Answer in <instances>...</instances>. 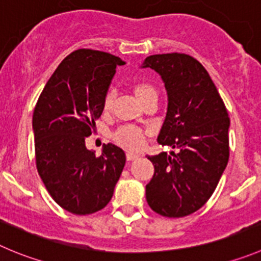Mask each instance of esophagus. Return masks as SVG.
Returning <instances> with one entry per match:
<instances>
[{
  "instance_id": "esophagus-1",
  "label": "esophagus",
  "mask_w": 261,
  "mask_h": 261,
  "mask_svg": "<svg viewBox=\"0 0 261 261\" xmlns=\"http://www.w3.org/2000/svg\"><path fill=\"white\" fill-rule=\"evenodd\" d=\"M138 157H139V154H136V153H133V152L126 153V158H127V161H134V160H136Z\"/></svg>"
}]
</instances>
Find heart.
<instances>
[{"label": "heart", "instance_id": "obj_1", "mask_svg": "<svg viewBox=\"0 0 261 261\" xmlns=\"http://www.w3.org/2000/svg\"><path fill=\"white\" fill-rule=\"evenodd\" d=\"M136 97H138L140 103L145 101L147 99L153 96H157V91L154 87L149 84H136L134 87ZM113 103V92H108L104 97L103 108L104 111H109ZM114 140L118 143L119 145L127 148V149H140L144 144V134L140 128L135 127V126H123V127L118 128L114 134Z\"/></svg>", "mask_w": 261, "mask_h": 261}]
</instances>
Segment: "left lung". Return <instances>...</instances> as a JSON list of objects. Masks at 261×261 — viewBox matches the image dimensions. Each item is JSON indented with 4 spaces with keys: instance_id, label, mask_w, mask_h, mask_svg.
I'll return each mask as SVG.
<instances>
[{
    "instance_id": "left-lung-1",
    "label": "left lung",
    "mask_w": 261,
    "mask_h": 261,
    "mask_svg": "<svg viewBox=\"0 0 261 261\" xmlns=\"http://www.w3.org/2000/svg\"><path fill=\"white\" fill-rule=\"evenodd\" d=\"M140 68L157 72L167 92L157 142L179 149L147 155L154 175L145 197L160 215L182 218L201 208L218 186L229 158L230 119L210 74L194 58L158 54Z\"/></svg>"
}]
</instances>
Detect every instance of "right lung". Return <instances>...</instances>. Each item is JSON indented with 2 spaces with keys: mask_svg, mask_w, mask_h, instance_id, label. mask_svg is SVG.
Instances as JSON below:
<instances>
[{
  "mask_svg": "<svg viewBox=\"0 0 261 261\" xmlns=\"http://www.w3.org/2000/svg\"><path fill=\"white\" fill-rule=\"evenodd\" d=\"M123 64L109 53L73 51L48 79L33 112L38 174L54 201L75 215L106 207L125 167V152L117 145H104L99 157L85 145L117 65Z\"/></svg>",
  "mask_w": 261,
  "mask_h": 261,
  "instance_id": "obj_1",
  "label": "right lung"
}]
</instances>
